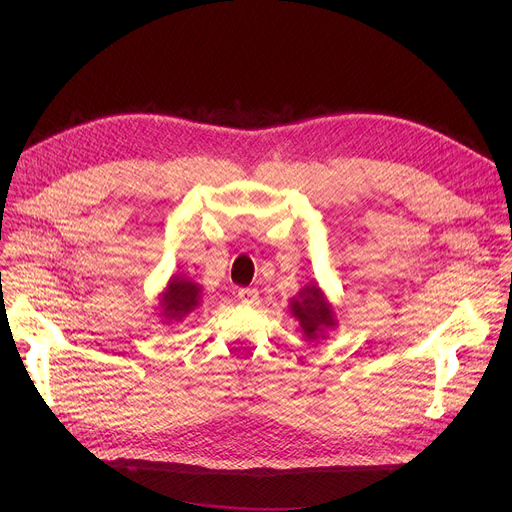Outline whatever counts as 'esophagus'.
<instances>
[{"label":"esophagus","instance_id":"esophagus-1","mask_svg":"<svg viewBox=\"0 0 512 512\" xmlns=\"http://www.w3.org/2000/svg\"><path fill=\"white\" fill-rule=\"evenodd\" d=\"M238 301L245 305H255L259 301V290L257 288H240L238 290Z\"/></svg>","mask_w":512,"mask_h":512}]
</instances>
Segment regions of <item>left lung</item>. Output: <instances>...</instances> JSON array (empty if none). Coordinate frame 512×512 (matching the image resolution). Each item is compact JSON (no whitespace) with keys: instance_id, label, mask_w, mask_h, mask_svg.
Here are the masks:
<instances>
[{"instance_id":"left-lung-1","label":"left lung","mask_w":512,"mask_h":512,"mask_svg":"<svg viewBox=\"0 0 512 512\" xmlns=\"http://www.w3.org/2000/svg\"><path fill=\"white\" fill-rule=\"evenodd\" d=\"M290 313L299 319V326L309 340L324 338L326 330L336 326L334 309L317 284L305 286L299 297L290 301Z\"/></svg>"}]
</instances>
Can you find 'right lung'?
Returning a JSON list of instances; mask_svg holds the SVG:
<instances>
[{"mask_svg": "<svg viewBox=\"0 0 512 512\" xmlns=\"http://www.w3.org/2000/svg\"><path fill=\"white\" fill-rule=\"evenodd\" d=\"M201 299V288L188 278L174 276L168 282V288L161 292L159 309L161 317H164V324H172V321H180L193 309L199 307Z\"/></svg>", "mask_w": 512, "mask_h": 512, "instance_id": "1", "label": "right lung"}]
</instances>
